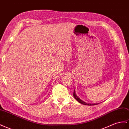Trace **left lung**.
I'll return each instance as SVG.
<instances>
[{
	"instance_id": "obj_1",
	"label": "left lung",
	"mask_w": 129,
	"mask_h": 129,
	"mask_svg": "<svg viewBox=\"0 0 129 129\" xmlns=\"http://www.w3.org/2000/svg\"><path fill=\"white\" fill-rule=\"evenodd\" d=\"M73 96H74V97L75 98V99L78 101V102L80 103H81L82 104H83V105H88V106H91V105H98V104H88V103H86L84 102H83L82 100H81L77 96V95H76V94L75 93V90H74V92H73Z\"/></svg>"
}]
</instances>
